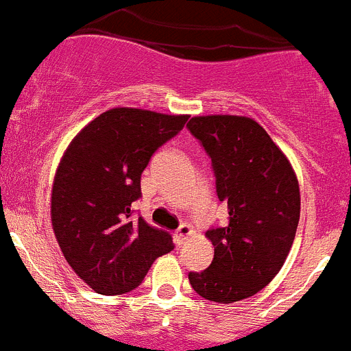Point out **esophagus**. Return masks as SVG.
Wrapping results in <instances>:
<instances>
[{
    "label": "esophagus",
    "instance_id": "esophagus-1",
    "mask_svg": "<svg viewBox=\"0 0 351 351\" xmlns=\"http://www.w3.org/2000/svg\"><path fill=\"white\" fill-rule=\"evenodd\" d=\"M191 234H192V227L189 226V223H182L175 232V241L178 243V245H182V243L187 241Z\"/></svg>",
    "mask_w": 351,
    "mask_h": 351
}]
</instances>
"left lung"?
Listing matches in <instances>:
<instances>
[{"label": "left lung", "instance_id": "left-lung-1", "mask_svg": "<svg viewBox=\"0 0 351 351\" xmlns=\"http://www.w3.org/2000/svg\"><path fill=\"white\" fill-rule=\"evenodd\" d=\"M191 132L210 154L217 195L227 203V226L210 229V267L189 273L208 301L252 298L278 274L292 248L301 213L298 175L257 121L243 115H197Z\"/></svg>", "mask_w": 351, "mask_h": 351}]
</instances>
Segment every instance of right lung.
I'll list each match as a JSON object with an SVG mask.
<instances>
[{
  "label": "right lung",
  "instance_id": "obj_1",
  "mask_svg": "<svg viewBox=\"0 0 351 351\" xmlns=\"http://www.w3.org/2000/svg\"><path fill=\"white\" fill-rule=\"evenodd\" d=\"M187 119L131 106L106 110L62 154L50 220L66 262L94 292H131L154 261L175 248L168 232L132 219L131 204L141 195L150 157Z\"/></svg>",
  "mask_w": 351,
  "mask_h": 351
}]
</instances>
